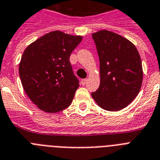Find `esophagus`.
Wrapping results in <instances>:
<instances>
[{
	"mask_svg": "<svg viewBox=\"0 0 160 160\" xmlns=\"http://www.w3.org/2000/svg\"><path fill=\"white\" fill-rule=\"evenodd\" d=\"M86 82H87L86 79H83V80H81V84H82V85H85Z\"/></svg>",
	"mask_w": 160,
	"mask_h": 160,
	"instance_id": "34e87169",
	"label": "esophagus"
}]
</instances>
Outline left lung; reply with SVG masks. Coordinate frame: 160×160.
<instances>
[{
  "mask_svg": "<svg viewBox=\"0 0 160 160\" xmlns=\"http://www.w3.org/2000/svg\"><path fill=\"white\" fill-rule=\"evenodd\" d=\"M100 66V84L92 97L102 109L121 110L140 92L143 71L138 51L129 40L108 30L92 34Z\"/></svg>",
  "mask_w": 160,
  "mask_h": 160,
  "instance_id": "1",
  "label": "left lung"
}]
</instances>
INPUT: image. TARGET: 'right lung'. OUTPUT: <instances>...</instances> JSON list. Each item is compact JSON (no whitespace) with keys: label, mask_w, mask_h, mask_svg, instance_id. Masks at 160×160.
Masks as SVG:
<instances>
[{"label":"right lung","mask_w":160,"mask_h":160,"mask_svg":"<svg viewBox=\"0 0 160 160\" xmlns=\"http://www.w3.org/2000/svg\"><path fill=\"white\" fill-rule=\"evenodd\" d=\"M81 36L53 31L26 48L19 66L24 91L34 104L46 112L66 109L80 85L72 71L70 56Z\"/></svg>","instance_id":"right-lung-1"}]
</instances>
